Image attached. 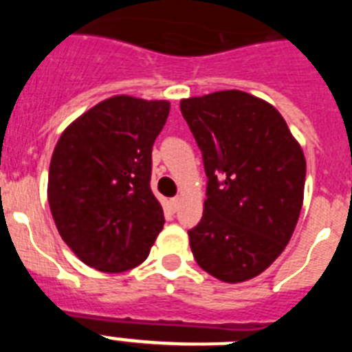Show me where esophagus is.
I'll return each mask as SVG.
<instances>
[{"mask_svg":"<svg viewBox=\"0 0 352 352\" xmlns=\"http://www.w3.org/2000/svg\"><path fill=\"white\" fill-rule=\"evenodd\" d=\"M169 204H170V210L173 211H176L179 208V197H173L169 201Z\"/></svg>","mask_w":352,"mask_h":352,"instance_id":"obj_1","label":"esophagus"}]
</instances>
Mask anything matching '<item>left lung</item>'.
I'll return each mask as SVG.
<instances>
[{"label": "left lung", "instance_id": "left-lung-1", "mask_svg": "<svg viewBox=\"0 0 352 352\" xmlns=\"http://www.w3.org/2000/svg\"><path fill=\"white\" fill-rule=\"evenodd\" d=\"M208 176L195 261L219 280L254 278L289 243L303 204V151L280 113L238 89L179 104Z\"/></svg>", "mask_w": 352, "mask_h": 352}]
</instances>
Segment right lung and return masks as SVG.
Segmentation results:
<instances>
[{
  "label": "right lung",
  "instance_id": "1",
  "mask_svg": "<svg viewBox=\"0 0 352 352\" xmlns=\"http://www.w3.org/2000/svg\"><path fill=\"white\" fill-rule=\"evenodd\" d=\"M166 100L118 95L77 118L56 144L47 197L65 243L91 268L132 270L164 227L151 192V149L169 116Z\"/></svg>",
  "mask_w": 352,
  "mask_h": 352
}]
</instances>
